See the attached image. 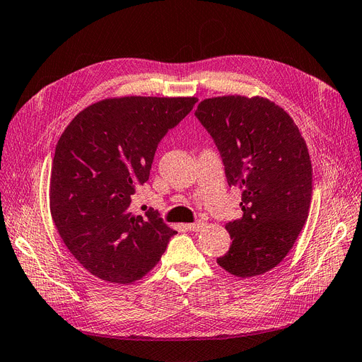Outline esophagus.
I'll return each instance as SVG.
<instances>
[{
	"mask_svg": "<svg viewBox=\"0 0 362 362\" xmlns=\"http://www.w3.org/2000/svg\"><path fill=\"white\" fill-rule=\"evenodd\" d=\"M205 226V223L204 221H197V223H192V224H187L185 227L189 228L190 231H199L202 227Z\"/></svg>",
	"mask_w": 362,
	"mask_h": 362,
	"instance_id": "34e87169",
	"label": "esophagus"
}]
</instances>
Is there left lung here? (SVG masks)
Here are the masks:
<instances>
[{"mask_svg": "<svg viewBox=\"0 0 362 362\" xmlns=\"http://www.w3.org/2000/svg\"><path fill=\"white\" fill-rule=\"evenodd\" d=\"M196 117L218 148L228 185L242 190V216L226 224L231 245L216 258L238 278L276 267L294 247L312 200L305 138L284 108L262 96H216Z\"/></svg>", "mask_w": 362, "mask_h": 362, "instance_id": "1", "label": "left lung"}]
</instances>
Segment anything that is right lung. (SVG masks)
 <instances>
[{"mask_svg": "<svg viewBox=\"0 0 362 362\" xmlns=\"http://www.w3.org/2000/svg\"><path fill=\"white\" fill-rule=\"evenodd\" d=\"M197 98H107L80 111L61 135L50 173V214L77 262L93 276L132 284L157 264L177 233L148 209L131 212L158 142Z\"/></svg>", "mask_w": 362, "mask_h": 362, "instance_id": "1", "label": "right lung"}]
</instances>
